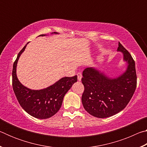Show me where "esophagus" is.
<instances>
[{
	"instance_id": "obj_1",
	"label": "esophagus",
	"mask_w": 147,
	"mask_h": 147,
	"mask_svg": "<svg viewBox=\"0 0 147 147\" xmlns=\"http://www.w3.org/2000/svg\"><path fill=\"white\" fill-rule=\"evenodd\" d=\"M77 76H78V80L79 81H81L82 78V75L81 73H77Z\"/></svg>"
}]
</instances>
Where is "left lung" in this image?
I'll return each mask as SVG.
<instances>
[{"mask_svg":"<svg viewBox=\"0 0 147 147\" xmlns=\"http://www.w3.org/2000/svg\"><path fill=\"white\" fill-rule=\"evenodd\" d=\"M117 51L123 54L124 61L128 63L121 75L111 78L93 67L83 71L82 82L84 91L82 102L86 111L96 117L106 118L120 112L130 102L136 89L135 61L119 42Z\"/></svg>","mask_w":147,"mask_h":147,"instance_id":"8db88e82","label":"left lung"}]
</instances>
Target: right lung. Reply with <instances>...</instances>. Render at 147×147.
<instances>
[{
	"label": "right lung",
	"mask_w": 147,
	"mask_h": 147,
	"mask_svg": "<svg viewBox=\"0 0 147 147\" xmlns=\"http://www.w3.org/2000/svg\"><path fill=\"white\" fill-rule=\"evenodd\" d=\"M43 36L45 35L42 34L39 36ZM27 44L19 53L13 65L12 86L13 91L19 104L29 115L41 119L50 118L60 109L65 94L73 84L77 82V76L63 77L53 85L40 90H32L24 86L17 78L16 67L19 57L25 50Z\"/></svg>",
	"instance_id": "obj_1"
}]
</instances>
